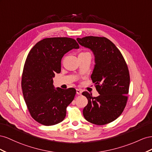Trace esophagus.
I'll return each mask as SVG.
<instances>
[{"instance_id": "esophagus-1", "label": "esophagus", "mask_w": 152, "mask_h": 152, "mask_svg": "<svg viewBox=\"0 0 152 152\" xmlns=\"http://www.w3.org/2000/svg\"><path fill=\"white\" fill-rule=\"evenodd\" d=\"M82 93V91L80 89H76V94L77 95H81Z\"/></svg>"}]
</instances>
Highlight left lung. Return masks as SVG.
Segmentation results:
<instances>
[{
    "label": "left lung",
    "mask_w": 152,
    "mask_h": 152,
    "mask_svg": "<svg viewBox=\"0 0 152 152\" xmlns=\"http://www.w3.org/2000/svg\"><path fill=\"white\" fill-rule=\"evenodd\" d=\"M77 41L95 55V66L91 78L100 94L95 97L88 92L82 93L88 99L83 116L95 125L112 122L127 104L130 75L126 62L118 48L106 37L86 36Z\"/></svg>",
    "instance_id": "8db88e82"
}]
</instances>
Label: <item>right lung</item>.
Segmentation results:
<instances>
[{"mask_svg":"<svg viewBox=\"0 0 152 152\" xmlns=\"http://www.w3.org/2000/svg\"><path fill=\"white\" fill-rule=\"evenodd\" d=\"M80 48L69 37L45 38L30 50L24 64L21 88L32 118L49 126L62 122L76 89L54 88L53 77L61 71V60L67 52Z\"/></svg>","mask_w":152,"mask_h":152,"instance_id":"obj_1","label":"right lung"}]
</instances>
